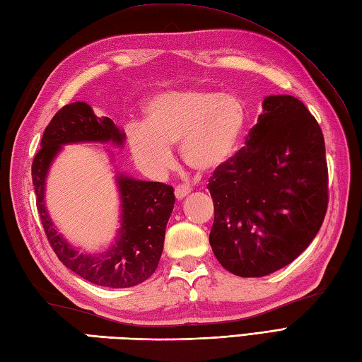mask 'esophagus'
I'll return each instance as SVG.
<instances>
[{
	"label": "esophagus",
	"mask_w": 362,
	"mask_h": 362,
	"mask_svg": "<svg viewBox=\"0 0 362 362\" xmlns=\"http://www.w3.org/2000/svg\"><path fill=\"white\" fill-rule=\"evenodd\" d=\"M189 188L188 187H185V185H179V187H175V197L179 199V201H182V199H185L188 194H189Z\"/></svg>",
	"instance_id": "1"
}]
</instances>
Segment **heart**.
<instances>
[{"label": "heart", "mask_w": 362, "mask_h": 362, "mask_svg": "<svg viewBox=\"0 0 362 362\" xmlns=\"http://www.w3.org/2000/svg\"><path fill=\"white\" fill-rule=\"evenodd\" d=\"M247 112L240 98L209 90H179L157 96L146 112V126L129 130L134 156L152 173L174 165L171 148L180 144L182 160L199 174H211L233 157Z\"/></svg>", "instance_id": "obj_1"}]
</instances>
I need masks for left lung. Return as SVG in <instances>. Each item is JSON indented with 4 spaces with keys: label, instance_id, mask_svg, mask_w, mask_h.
<instances>
[{
    "label": "left lung",
    "instance_id": "left-lung-1",
    "mask_svg": "<svg viewBox=\"0 0 362 362\" xmlns=\"http://www.w3.org/2000/svg\"><path fill=\"white\" fill-rule=\"evenodd\" d=\"M210 244L222 267L264 276L292 263L317 235L328 206L320 126L302 101L267 96L245 146L210 177Z\"/></svg>",
    "mask_w": 362,
    "mask_h": 362
}]
</instances>
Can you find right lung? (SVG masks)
I'll use <instances>...</instances> for the list:
<instances>
[{"instance_id": "1", "label": "right lung", "mask_w": 362, "mask_h": 362, "mask_svg": "<svg viewBox=\"0 0 362 362\" xmlns=\"http://www.w3.org/2000/svg\"><path fill=\"white\" fill-rule=\"evenodd\" d=\"M126 134L115 122L98 118L87 103H73L54 115L42 136V149L33 161V185L37 210L46 238L62 263L98 286L130 288L148 280L156 272L163 252L165 230L175 196L173 187L160 182H144L118 173L121 199V227L117 241L99 255L79 252L57 232L45 205V183L49 166L64 144L109 143L122 146Z\"/></svg>"}]
</instances>
